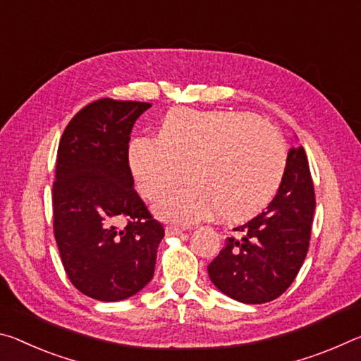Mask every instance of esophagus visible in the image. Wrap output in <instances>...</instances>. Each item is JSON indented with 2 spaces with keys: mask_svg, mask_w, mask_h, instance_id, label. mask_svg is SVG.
I'll return each mask as SVG.
<instances>
[{
  "mask_svg": "<svg viewBox=\"0 0 361 361\" xmlns=\"http://www.w3.org/2000/svg\"><path fill=\"white\" fill-rule=\"evenodd\" d=\"M164 232H166L168 236H177L182 233V228L176 227V226H166V228H164Z\"/></svg>",
  "mask_w": 361,
  "mask_h": 361,
  "instance_id": "1",
  "label": "esophagus"
}]
</instances>
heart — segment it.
<instances>
[{
    "instance_id": "heart-1",
    "label": "heart",
    "mask_w": 361,
    "mask_h": 361,
    "mask_svg": "<svg viewBox=\"0 0 361 361\" xmlns=\"http://www.w3.org/2000/svg\"><path fill=\"white\" fill-rule=\"evenodd\" d=\"M128 159L149 200L180 184L188 169L192 187L155 209L163 219L190 226L214 212L241 219L267 204L285 176L288 149L275 128L251 114L176 109L163 118L158 137L131 140Z\"/></svg>"
}]
</instances>
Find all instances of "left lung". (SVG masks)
<instances>
[{
    "instance_id": "1",
    "label": "left lung",
    "mask_w": 361,
    "mask_h": 361,
    "mask_svg": "<svg viewBox=\"0 0 361 361\" xmlns=\"http://www.w3.org/2000/svg\"><path fill=\"white\" fill-rule=\"evenodd\" d=\"M315 192L304 147L288 153L285 176L267 209L233 228L208 265L214 286L238 302L280 298L296 279L309 251Z\"/></svg>"
}]
</instances>
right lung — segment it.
<instances>
[{"instance_id": "obj_1", "label": "right lung", "mask_w": 361, "mask_h": 361, "mask_svg": "<svg viewBox=\"0 0 361 361\" xmlns=\"http://www.w3.org/2000/svg\"><path fill=\"white\" fill-rule=\"evenodd\" d=\"M152 107L99 99L76 114L59 142L52 185L54 236L80 293L104 302L134 296L153 279L164 228L153 219L129 168V134ZM127 219L120 228L117 222Z\"/></svg>"}]
</instances>
